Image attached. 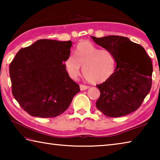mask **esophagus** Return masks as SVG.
<instances>
[{
  "label": "esophagus",
  "mask_w": 160,
  "mask_h": 160,
  "mask_svg": "<svg viewBox=\"0 0 160 160\" xmlns=\"http://www.w3.org/2000/svg\"><path fill=\"white\" fill-rule=\"evenodd\" d=\"M80 90H81V91H83V90H88V89L89 88V87H88V86H87V85H80Z\"/></svg>",
  "instance_id": "esophagus-1"
}]
</instances>
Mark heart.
Masks as SVG:
<instances>
[{
  "label": "heart",
  "mask_w": 160,
  "mask_h": 160,
  "mask_svg": "<svg viewBox=\"0 0 160 160\" xmlns=\"http://www.w3.org/2000/svg\"><path fill=\"white\" fill-rule=\"evenodd\" d=\"M74 55H70L64 63L67 73L72 80L80 76L82 67L84 76L92 83L104 82L115 70L116 58L112 51L101 49L90 42L78 43Z\"/></svg>",
  "instance_id": "heart-1"
}]
</instances>
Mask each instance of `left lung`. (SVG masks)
Masks as SVG:
<instances>
[{"instance_id":"8db88e82","label":"left lung","mask_w":160,"mask_h":160,"mask_svg":"<svg viewBox=\"0 0 160 160\" xmlns=\"http://www.w3.org/2000/svg\"><path fill=\"white\" fill-rule=\"evenodd\" d=\"M91 38L97 44L112 51L116 63L112 76L97 85L100 91L97 108L109 117H119L136 111L152 87L150 58L144 48L127 37L111 35Z\"/></svg>"}]
</instances>
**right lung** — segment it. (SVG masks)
<instances>
[{
    "mask_svg": "<svg viewBox=\"0 0 160 160\" xmlns=\"http://www.w3.org/2000/svg\"><path fill=\"white\" fill-rule=\"evenodd\" d=\"M71 46V41L39 39L21 48L10 63L12 94L29 115L56 117L80 92L79 85L68 76L63 63Z\"/></svg>",
    "mask_w": 160,
    "mask_h": 160,
    "instance_id": "obj_1",
    "label": "right lung"
}]
</instances>
